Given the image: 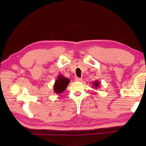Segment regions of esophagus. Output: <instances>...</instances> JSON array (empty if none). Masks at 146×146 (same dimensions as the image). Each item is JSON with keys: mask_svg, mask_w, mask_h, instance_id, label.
Returning a JSON list of instances; mask_svg holds the SVG:
<instances>
[{"mask_svg": "<svg viewBox=\"0 0 146 146\" xmlns=\"http://www.w3.org/2000/svg\"><path fill=\"white\" fill-rule=\"evenodd\" d=\"M83 79L81 78H78V77H76V78H75V81L76 82H82Z\"/></svg>", "mask_w": 146, "mask_h": 146, "instance_id": "34e87169", "label": "esophagus"}]
</instances>
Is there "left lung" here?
Returning <instances> with one entry per match:
<instances>
[{
    "mask_svg": "<svg viewBox=\"0 0 146 146\" xmlns=\"http://www.w3.org/2000/svg\"><path fill=\"white\" fill-rule=\"evenodd\" d=\"M100 85V83L98 82V80H95L93 82V86L95 88H98Z\"/></svg>",
    "mask_w": 146,
    "mask_h": 146,
    "instance_id": "left-lung-1",
    "label": "left lung"
}]
</instances>
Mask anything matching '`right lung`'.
<instances>
[{
  "instance_id": "add662e5",
  "label": "right lung",
  "mask_w": 146,
  "mask_h": 146,
  "mask_svg": "<svg viewBox=\"0 0 146 146\" xmlns=\"http://www.w3.org/2000/svg\"><path fill=\"white\" fill-rule=\"evenodd\" d=\"M70 82V80L62 75H59L53 86L54 92L57 94L63 93Z\"/></svg>"
}]
</instances>
